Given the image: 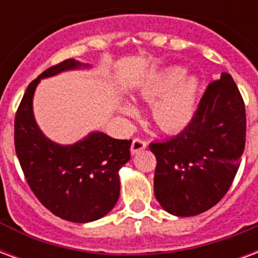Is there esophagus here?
Instances as JSON below:
<instances>
[{"mask_svg":"<svg viewBox=\"0 0 258 258\" xmlns=\"http://www.w3.org/2000/svg\"><path fill=\"white\" fill-rule=\"evenodd\" d=\"M147 147V142L145 139H141V138H135L133 141V145H131V153L135 154L138 151L145 150Z\"/></svg>","mask_w":258,"mask_h":258,"instance_id":"34e87169","label":"esophagus"}]
</instances>
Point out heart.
Instances as JSON below:
<instances>
[{
	"mask_svg": "<svg viewBox=\"0 0 258 258\" xmlns=\"http://www.w3.org/2000/svg\"><path fill=\"white\" fill-rule=\"evenodd\" d=\"M199 82L196 77H185V69L172 66L151 77L141 90L145 100L154 101L153 119L164 131L182 128L192 119L196 107ZM121 111L135 113V107L128 103L121 105Z\"/></svg>",
	"mask_w": 258,
	"mask_h": 258,
	"instance_id": "obj_1",
	"label": "heart"
}]
</instances>
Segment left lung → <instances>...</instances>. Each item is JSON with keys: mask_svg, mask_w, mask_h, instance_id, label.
Listing matches in <instances>:
<instances>
[{"mask_svg": "<svg viewBox=\"0 0 258 258\" xmlns=\"http://www.w3.org/2000/svg\"><path fill=\"white\" fill-rule=\"evenodd\" d=\"M246 139L245 104L233 77L207 86L194 117L176 137L149 145L154 153V194L165 211L195 216L227 194Z\"/></svg>", "mask_w": 258, "mask_h": 258, "instance_id": "left-lung-1", "label": "left lung"}]
</instances>
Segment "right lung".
Instances as JSON below:
<instances>
[{
    "mask_svg": "<svg viewBox=\"0 0 258 258\" xmlns=\"http://www.w3.org/2000/svg\"><path fill=\"white\" fill-rule=\"evenodd\" d=\"M80 68L76 59H66L29 84L16 112L15 147L25 180L39 202L64 221L86 223L115 207L120 194L119 170L130 161L133 141L92 133L80 142L62 146L43 135L32 111L36 85L40 78Z\"/></svg>",
    "mask_w": 258,
    "mask_h": 258,
    "instance_id": "add662e5",
    "label": "right lung"
}]
</instances>
